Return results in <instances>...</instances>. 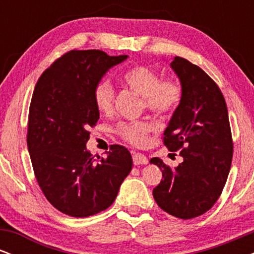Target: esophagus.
<instances>
[{
  "instance_id": "1",
  "label": "esophagus",
  "mask_w": 254,
  "mask_h": 254,
  "mask_svg": "<svg viewBox=\"0 0 254 254\" xmlns=\"http://www.w3.org/2000/svg\"><path fill=\"white\" fill-rule=\"evenodd\" d=\"M132 161L135 165L148 164V157L141 153H132Z\"/></svg>"
}]
</instances>
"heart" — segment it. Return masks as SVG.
I'll return each instance as SVG.
<instances>
[{
	"label": "heart",
	"instance_id": "b5f03b06",
	"mask_svg": "<svg viewBox=\"0 0 254 254\" xmlns=\"http://www.w3.org/2000/svg\"><path fill=\"white\" fill-rule=\"evenodd\" d=\"M127 88L141 97L143 109L156 116L167 117L173 115L183 99V87L174 78H160L157 72L145 65H135L122 76ZM116 92L107 80H101L93 88V101L103 115L112 113ZM151 125L147 121L122 122L116 132L130 144L141 147L148 142Z\"/></svg>",
	"mask_w": 254,
	"mask_h": 254
}]
</instances>
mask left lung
<instances>
[{
	"label": "left lung",
	"mask_w": 254,
	"mask_h": 254,
	"mask_svg": "<svg viewBox=\"0 0 254 254\" xmlns=\"http://www.w3.org/2000/svg\"><path fill=\"white\" fill-rule=\"evenodd\" d=\"M171 66L182 82L183 99L162 139L184 161L171 167L159 157L150 160L162 172L153 196L162 210L189 220L210 210L222 193L233 139L226 100L216 82L185 58L174 57Z\"/></svg>",
	"instance_id": "8db88e82"
}]
</instances>
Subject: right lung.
Wrapping results in <instances>:
<instances>
[{"label": "right lung", "mask_w": 254, "mask_h": 254, "mask_svg": "<svg viewBox=\"0 0 254 254\" xmlns=\"http://www.w3.org/2000/svg\"><path fill=\"white\" fill-rule=\"evenodd\" d=\"M127 58L101 50H71L43 72L30 105L27 147L44 196L57 210L88 217L115 202L132 167L130 151L110 147L106 159L86 149L99 119L93 88L111 66Z\"/></svg>", "instance_id": "1"}]
</instances>
